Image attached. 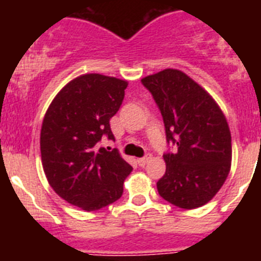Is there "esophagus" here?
<instances>
[{
  "label": "esophagus",
  "mask_w": 261,
  "mask_h": 261,
  "mask_svg": "<svg viewBox=\"0 0 261 261\" xmlns=\"http://www.w3.org/2000/svg\"><path fill=\"white\" fill-rule=\"evenodd\" d=\"M151 158H153V156H151V154H150V153H147L146 155L144 156V158H140V159H138L137 162H138V165L141 166V167H144V166L146 165L147 162H150Z\"/></svg>",
  "instance_id": "obj_1"
}]
</instances>
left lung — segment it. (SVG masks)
I'll return each mask as SVG.
<instances>
[{
  "mask_svg": "<svg viewBox=\"0 0 261 261\" xmlns=\"http://www.w3.org/2000/svg\"><path fill=\"white\" fill-rule=\"evenodd\" d=\"M153 95L165 124L166 172L156 188L162 199L195 209L213 199L231 165V135L222 111L183 71L166 69L141 80Z\"/></svg>",
  "mask_w": 261,
  "mask_h": 261,
  "instance_id": "8db88e82",
  "label": "left lung"
}]
</instances>
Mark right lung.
Masks as SVG:
<instances>
[{"label": "right lung", "instance_id": "obj_1", "mask_svg": "<svg viewBox=\"0 0 261 261\" xmlns=\"http://www.w3.org/2000/svg\"><path fill=\"white\" fill-rule=\"evenodd\" d=\"M128 84L102 74L69 82L53 99L40 133L41 162L55 192L87 212L99 211L123 195L133 168L116 149L99 146L115 140L110 119L119 111Z\"/></svg>", "mask_w": 261, "mask_h": 261}]
</instances>
